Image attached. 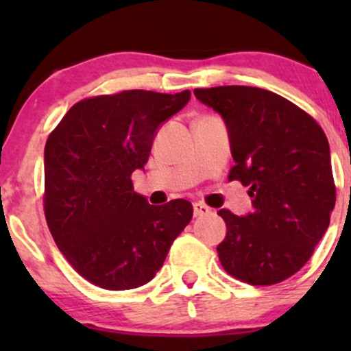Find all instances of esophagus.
Masks as SVG:
<instances>
[{
    "mask_svg": "<svg viewBox=\"0 0 351 351\" xmlns=\"http://www.w3.org/2000/svg\"><path fill=\"white\" fill-rule=\"evenodd\" d=\"M210 212L212 210L207 207V205L193 204V215H195V217H204V215H208Z\"/></svg>",
    "mask_w": 351,
    "mask_h": 351,
    "instance_id": "esophagus-1",
    "label": "esophagus"
}]
</instances>
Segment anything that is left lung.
<instances>
[{
  "instance_id": "8db88e82",
  "label": "left lung",
  "mask_w": 351,
  "mask_h": 351,
  "mask_svg": "<svg viewBox=\"0 0 351 351\" xmlns=\"http://www.w3.org/2000/svg\"><path fill=\"white\" fill-rule=\"evenodd\" d=\"M193 93L224 120L234 159L229 180H239L253 198L246 215L219 210L228 226L219 260L246 284H278L306 265L335 208L326 134L268 90L217 86Z\"/></svg>"
}]
</instances>
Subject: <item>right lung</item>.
<instances>
[{"label":"right lung","instance_id":"obj_1","mask_svg":"<svg viewBox=\"0 0 351 351\" xmlns=\"http://www.w3.org/2000/svg\"><path fill=\"white\" fill-rule=\"evenodd\" d=\"M190 97L127 90L86 98L49 136L45 219L59 251L93 285L129 290L153 280L192 221L189 200L151 205L130 180L144 169L159 127Z\"/></svg>","mask_w":351,"mask_h":351}]
</instances>
